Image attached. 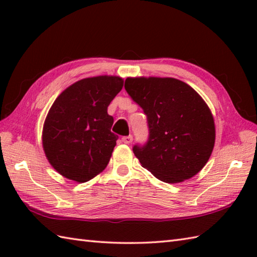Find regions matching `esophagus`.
I'll return each mask as SVG.
<instances>
[{"label":"esophagus","instance_id":"34e87169","mask_svg":"<svg viewBox=\"0 0 257 257\" xmlns=\"http://www.w3.org/2000/svg\"><path fill=\"white\" fill-rule=\"evenodd\" d=\"M121 141H122L123 144H125V145L132 144V141H133V136H125V137H122V138H121Z\"/></svg>","mask_w":257,"mask_h":257}]
</instances>
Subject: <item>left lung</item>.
<instances>
[{
	"label": "left lung",
	"instance_id": "obj_1",
	"mask_svg": "<svg viewBox=\"0 0 257 257\" xmlns=\"http://www.w3.org/2000/svg\"><path fill=\"white\" fill-rule=\"evenodd\" d=\"M124 89L148 120V141L133 149L141 166L166 183L199 173L215 143L214 119L203 98L171 77H128Z\"/></svg>",
	"mask_w": 257,
	"mask_h": 257
}]
</instances>
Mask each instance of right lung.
Listing matches in <instances>:
<instances>
[{
	"mask_svg": "<svg viewBox=\"0 0 257 257\" xmlns=\"http://www.w3.org/2000/svg\"><path fill=\"white\" fill-rule=\"evenodd\" d=\"M118 76L76 81L59 95L43 125L42 143L48 162L61 176L84 183L105 170L118 136L107 108L122 89Z\"/></svg>",
	"mask_w": 257,
	"mask_h": 257,
	"instance_id": "right-lung-1",
	"label": "right lung"
}]
</instances>
